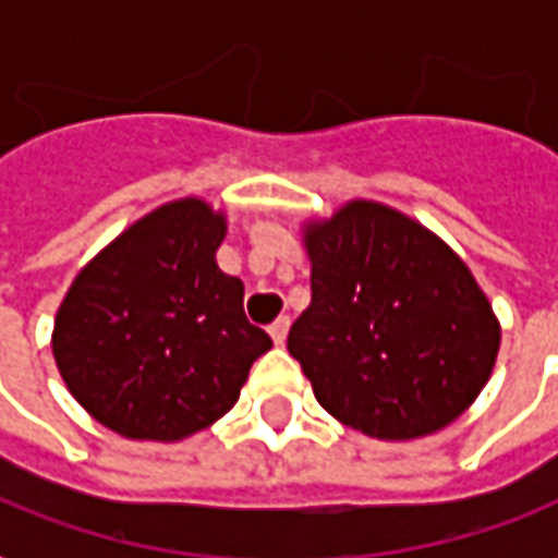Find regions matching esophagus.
Segmentation results:
<instances>
[{
	"instance_id": "esophagus-1",
	"label": "esophagus",
	"mask_w": 558,
	"mask_h": 558,
	"mask_svg": "<svg viewBox=\"0 0 558 558\" xmlns=\"http://www.w3.org/2000/svg\"><path fill=\"white\" fill-rule=\"evenodd\" d=\"M268 332L275 338V344H283L287 341V332H290V317H278L271 326H268Z\"/></svg>"
}]
</instances>
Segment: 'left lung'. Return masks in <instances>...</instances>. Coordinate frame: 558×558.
I'll return each mask as SVG.
<instances>
[{
    "label": "left lung",
    "mask_w": 558,
    "mask_h": 558,
    "mask_svg": "<svg viewBox=\"0 0 558 558\" xmlns=\"http://www.w3.org/2000/svg\"><path fill=\"white\" fill-rule=\"evenodd\" d=\"M311 305L287 350L317 401L380 441L438 432L486 387L501 329L469 266L426 226L347 202L305 226Z\"/></svg>",
    "instance_id": "8db88e82"
}]
</instances>
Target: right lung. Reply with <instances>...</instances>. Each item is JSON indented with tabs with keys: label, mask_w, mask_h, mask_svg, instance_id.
Instances as JSON below:
<instances>
[{
	"label": "right lung",
	"mask_w": 558,
	"mask_h": 558,
	"mask_svg": "<svg viewBox=\"0 0 558 558\" xmlns=\"http://www.w3.org/2000/svg\"><path fill=\"white\" fill-rule=\"evenodd\" d=\"M226 217L178 198L81 268L53 319V360L93 420L135 441H181L239 401L268 347L223 275Z\"/></svg>",
	"instance_id": "1"
}]
</instances>
